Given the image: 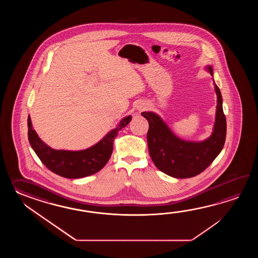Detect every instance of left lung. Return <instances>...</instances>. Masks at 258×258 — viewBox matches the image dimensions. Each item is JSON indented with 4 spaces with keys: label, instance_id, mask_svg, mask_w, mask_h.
I'll return each instance as SVG.
<instances>
[{
    "label": "left lung",
    "instance_id": "obj_1",
    "mask_svg": "<svg viewBox=\"0 0 258 258\" xmlns=\"http://www.w3.org/2000/svg\"><path fill=\"white\" fill-rule=\"evenodd\" d=\"M211 76L213 69L208 67ZM218 97L217 113L212 135L203 142H186L175 137L160 117L153 112H142L149 123L148 151L154 164L168 175L184 179L197 176L206 170L224 147L227 122L222 108V97L215 84Z\"/></svg>",
    "mask_w": 258,
    "mask_h": 258
}]
</instances>
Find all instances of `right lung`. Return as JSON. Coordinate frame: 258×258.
I'll return each instance as SVG.
<instances>
[{
	"label": "right lung",
	"instance_id": "1",
	"mask_svg": "<svg viewBox=\"0 0 258 258\" xmlns=\"http://www.w3.org/2000/svg\"><path fill=\"white\" fill-rule=\"evenodd\" d=\"M131 120V115L123 118L115 129L108 133L92 148L81 151H67L55 150L41 141L32 128L30 117H28V140L40 161L50 171L69 179L83 178L95 174L104 167L112 153L114 138Z\"/></svg>",
	"mask_w": 258,
	"mask_h": 258
}]
</instances>
